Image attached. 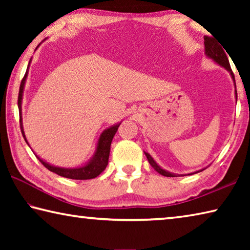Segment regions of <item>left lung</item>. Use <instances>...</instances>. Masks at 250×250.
<instances>
[{"instance_id": "obj_1", "label": "left lung", "mask_w": 250, "mask_h": 250, "mask_svg": "<svg viewBox=\"0 0 250 250\" xmlns=\"http://www.w3.org/2000/svg\"><path fill=\"white\" fill-rule=\"evenodd\" d=\"M204 45H205V54L207 55V56H208L209 58H213L215 62H218L219 65L223 66L224 68H226L228 71H229L232 79H234V82H235V76H234V73H232V70L230 68L229 61H228L227 55H226L227 52L225 53L224 47L219 46L217 44V41L211 36H204ZM235 87H236V83H235ZM236 97H237V91H236ZM145 153L146 155L147 161H149V163L151 164V167H153L156 172L160 173L161 175L167 176V177L175 176V174H172V173L167 172V171H164L163 168H161L158 166V164L154 162V160L151 158V155L149 153H146V152H145Z\"/></svg>"}]
</instances>
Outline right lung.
I'll return each mask as SVG.
<instances>
[{"label": "right lung", "instance_id": "add662e5", "mask_svg": "<svg viewBox=\"0 0 250 250\" xmlns=\"http://www.w3.org/2000/svg\"><path fill=\"white\" fill-rule=\"evenodd\" d=\"M31 62V61H29ZM29 66V62H28ZM28 70V67H27ZM27 70L25 73L24 77L21 82L20 84V91H19V99H18V104H19V110H20V126H21V131H22V134L25 139V134L23 131V125H22V118H21V104H22V95H23V89H24V83L25 80H26V76H27ZM121 124H118L116 125L111 126V128L107 129L101 133L99 141H98V146H97V151L96 154L94 156L89 163L87 166H84L83 167L79 168H62V167H52L49 166L48 163L44 162L43 160L40 159L37 156L43 166L48 168L50 172L56 173V174L61 175L62 177H67V179H73V180H90V179H95V177L98 176L101 172L104 171V168L108 166V160H109V154H110V146H111L112 139L115 137L116 132L118 131V128ZM26 141V139H25ZM27 142V141H26Z\"/></svg>", "mask_w": 250, "mask_h": 250}]
</instances>
